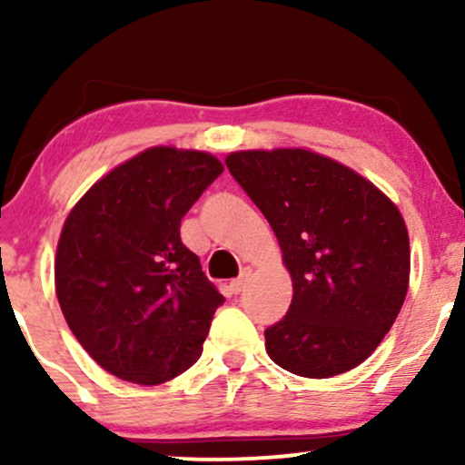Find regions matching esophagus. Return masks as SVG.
Here are the masks:
<instances>
[{
  "instance_id": "esophagus-1",
  "label": "esophagus",
  "mask_w": 465,
  "mask_h": 465,
  "mask_svg": "<svg viewBox=\"0 0 465 465\" xmlns=\"http://www.w3.org/2000/svg\"><path fill=\"white\" fill-rule=\"evenodd\" d=\"M249 275H251L249 271H242V273H240L238 280H232V284H229V288H232V292H233V295H240V292L244 291V284H247Z\"/></svg>"
}]
</instances>
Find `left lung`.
Listing matches in <instances>:
<instances>
[{
	"instance_id": "8db88e82",
	"label": "left lung",
	"mask_w": 465,
	"mask_h": 465,
	"mask_svg": "<svg viewBox=\"0 0 465 465\" xmlns=\"http://www.w3.org/2000/svg\"><path fill=\"white\" fill-rule=\"evenodd\" d=\"M229 173L273 227L292 280L271 361L306 378L354 370L381 345L409 288L398 207L348 165L303 148L227 154Z\"/></svg>"
}]
</instances>
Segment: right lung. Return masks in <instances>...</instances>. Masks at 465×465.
I'll return each mask as SVG.
<instances>
[{"mask_svg": "<svg viewBox=\"0 0 465 465\" xmlns=\"http://www.w3.org/2000/svg\"><path fill=\"white\" fill-rule=\"evenodd\" d=\"M221 173L210 153L154 146L69 212L54 262L58 303L78 343L122 381L162 385L199 361L225 297L179 229Z\"/></svg>", "mask_w": 465, "mask_h": 465, "instance_id": "right-lung-1", "label": "right lung"}]
</instances>
